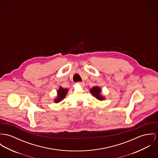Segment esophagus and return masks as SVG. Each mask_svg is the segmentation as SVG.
Here are the masks:
<instances>
[{"mask_svg": "<svg viewBox=\"0 0 158 158\" xmlns=\"http://www.w3.org/2000/svg\"><path fill=\"white\" fill-rule=\"evenodd\" d=\"M77 84L81 85V86H84V85H85V83L83 82H78L77 83Z\"/></svg>", "mask_w": 158, "mask_h": 158, "instance_id": "obj_1", "label": "esophagus"}]
</instances>
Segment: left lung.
<instances>
[{"instance_id": "obj_1", "label": "left lung", "mask_w": 158, "mask_h": 158, "mask_svg": "<svg viewBox=\"0 0 158 158\" xmlns=\"http://www.w3.org/2000/svg\"><path fill=\"white\" fill-rule=\"evenodd\" d=\"M90 92L91 93L96 97L97 99L99 100H105V98L101 94V89L98 86H94L91 89H90Z\"/></svg>"}]
</instances>
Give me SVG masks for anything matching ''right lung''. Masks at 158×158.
I'll return each instance as SVG.
<instances>
[{"label": "right lung", "mask_w": 158, "mask_h": 158, "mask_svg": "<svg viewBox=\"0 0 158 158\" xmlns=\"http://www.w3.org/2000/svg\"><path fill=\"white\" fill-rule=\"evenodd\" d=\"M68 91L69 89H67V88H63L62 87L60 86L59 89L57 91V93H58V96L56 97V98L55 99L54 102L55 103H58L60 102H61L62 100H63L65 96L67 95V93H68Z\"/></svg>", "instance_id": "1"}]
</instances>
